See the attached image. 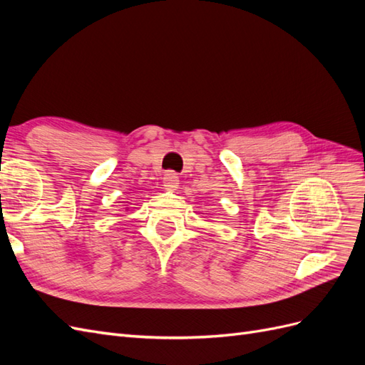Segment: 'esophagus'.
I'll return each mask as SVG.
<instances>
[{"mask_svg": "<svg viewBox=\"0 0 365 365\" xmlns=\"http://www.w3.org/2000/svg\"><path fill=\"white\" fill-rule=\"evenodd\" d=\"M178 184H180V178H178V175H176V173L168 172L163 176V185H164L165 190L173 192V190L178 189Z\"/></svg>", "mask_w": 365, "mask_h": 365, "instance_id": "1", "label": "esophagus"}]
</instances>
